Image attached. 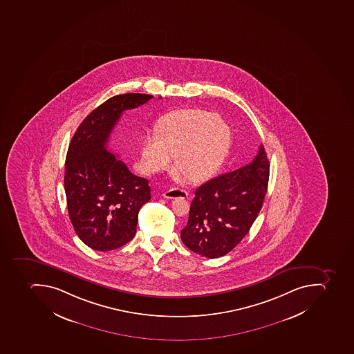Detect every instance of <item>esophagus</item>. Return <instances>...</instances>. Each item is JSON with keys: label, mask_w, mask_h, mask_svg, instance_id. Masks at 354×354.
Masks as SVG:
<instances>
[{"label": "esophagus", "mask_w": 354, "mask_h": 354, "mask_svg": "<svg viewBox=\"0 0 354 354\" xmlns=\"http://www.w3.org/2000/svg\"><path fill=\"white\" fill-rule=\"evenodd\" d=\"M165 198H187V192L185 189H178V187H173V189H167L163 193Z\"/></svg>", "instance_id": "34e87169"}]
</instances>
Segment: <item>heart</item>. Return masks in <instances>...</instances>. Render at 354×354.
Masks as SVG:
<instances>
[{
	"label": "heart",
	"mask_w": 354,
	"mask_h": 354,
	"mask_svg": "<svg viewBox=\"0 0 354 354\" xmlns=\"http://www.w3.org/2000/svg\"><path fill=\"white\" fill-rule=\"evenodd\" d=\"M232 143L229 125L214 112L182 110L165 116L158 136L142 143V165L149 173L165 170L176 158V167L187 180L201 182L223 165Z\"/></svg>",
	"instance_id": "obj_1"
}]
</instances>
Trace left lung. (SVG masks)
I'll return each instance as SVG.
<instances>
[{"label":"left lung","mask_w":354,"mask_h":354,"mask_svg":"<svg viewBox=\"0 0 354 354\" xmlns=\"http://www.w3.org/2000/svg\"><path fill=\"white\" fill-rule=\"evenodd\" d=\"M269 174V160L260 145L250 165L202 184L194 193L189 221L181 231L183 243L209 259L232 251L261 211Z\"/></svg>","instance_id":"left-lung-1"}]
</instances>
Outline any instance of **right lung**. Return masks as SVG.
<instances>
[{
    "instance_id": "right-lung-1",
    "label": "right lung",
    "mask_w": 354,
    "mask_h": 354,
    "mask_svg": "<svg viewBox=\"0 0 354 354\" xmlns=\"http://www.w3.org/2000/svg\"><path fill=\"white\" fill-rule=\"evenodd\" d=\"M152 97L141 93L112 96L83 120L68 145L64 172L68 215L79 238L91 249L111 251L132 240L140 209L150 201L147 178L130 172L106 145L122 113Z\"/></svg>"
}]
</instances>
